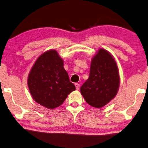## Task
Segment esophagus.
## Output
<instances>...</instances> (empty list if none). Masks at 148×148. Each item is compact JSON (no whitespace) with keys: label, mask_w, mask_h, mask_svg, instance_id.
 I'll use <instances>...</instances> for the list:
<instances>
[{"label":"esophagus","mask_w":148,"mask_h":148,"mask_svg":"<svg viewBox=\"0 0 148 148\" xmlns=\"http://www.w3.org/2000/svg\"><path fill=\"white\" fill-rule=\"evenodd\" d=\"M75 86H76V90H79V84L76 83V84H75Z\"/></svg>","instance_id":"34e87169"}]
</instances>
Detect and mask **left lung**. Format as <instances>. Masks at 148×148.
<instances>
[{
	"mask_svg": "<svg viewBox=\"0 0 148 148\" xmlns=\"http://www.w3.org/2000/svg\"><path fill=\"white\" fill-rule=\"evenodd\" d=\"M119 84L115 60L108 51L100 49L91 60L90 76L81 86V94L91 106L101 108L115 97Z\"/></svg>",
	"mask_w": 148,
	"mask_h": 148,
	"instance_id": "1",
	"label": "left lung"
}]
</instances>
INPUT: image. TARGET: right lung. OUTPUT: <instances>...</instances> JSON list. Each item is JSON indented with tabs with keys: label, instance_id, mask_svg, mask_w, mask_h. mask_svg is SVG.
Returning <instances> with one entry per match:
<instances>
[{
	"label": "right lung",
	"instance_id": "1",
	"mask_svg": "<svg viewBox=\"0 0 148 148\" xmlns=\"http://www.w3.org/2000/svg\"><path fill=\"white\" fill-rule=\"evenodd\" d=\"M63 65L57 51L49 50L37 58L28 76L33 99L49 109L62 105L68 95L76 90Z\"/></svg>",
	"mask_w": 148,
	"mask_h": 148
}]
</instances>
